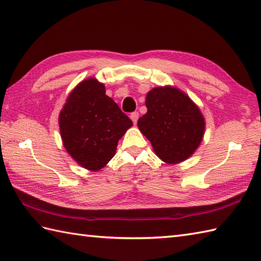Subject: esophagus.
Returning a JSON list of instances; mask_svg holds the SVG:
<instances>
[{"label": "esophagus", "instance_id": "esophagus-1", "mask_svg": "<svg viewBox=\"0 0 261 261\" xmlns=\"http://www.w3.org/2000/svg\"><path fill=\"white\" fill-rule=\"evenodd\" d=\"M130 119H131V120H132V122H134V123L136 124V123H137V121H138V119H139V113H138V112L131 113V114H130Z\"/></svg>", "mask_w": 261, "mask_h": 261}]
</instances>
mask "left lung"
I'll return each instance as SVG.
<instances>
[{
    "label": "left lung",
    "instance_id": "8db88e82",
    "mask_svg": "<svg viewBox=\"0 0 261 261\" xmlns=\"http://www.w3.org/2000/svg\"><path fill=\"white\" fill-rule=\"evenodd\" d=\"M147 113L138 127L151 142L153 151L167 164L191 157L202 142L205 121L201 111L184 92L171 86L154 87L146 97Z\"/></svg>",
    "mask_w": 261,
    "mask_h": 261
}]
</instances>
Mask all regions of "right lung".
I'll return each mask as SVG.
<instances>
[{"label": "right lung", "mask_w": 261, "mask_h": 261, "mask_svg": "<svg viewBox=\"0 0 261 261\" xmlns=\"http://www.w3.org/2000/svg\"><path fill=\"white\" fill-rule=\"evenodd\" d=\"M130 126L132 121L95 79L81 82L59 114L65 149L77 164L92 171L113 158L119 139Z\"/></svg>", "instance_id": "right-lung-1"}]
</instances>
